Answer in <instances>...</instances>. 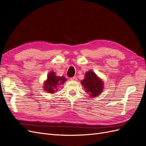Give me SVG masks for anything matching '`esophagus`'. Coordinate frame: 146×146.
Returning <instances> with one entry per match:
<instances>
[{"label":"esophagus","mask_w":146,"mask_h":146,"mask_svg":"<svg viewBox=\"0 0 146 146\" xmlns=\"http://www.w3.org/2000/svg\"><path fill=\"white\" fill-rule=\"evenodd\" d=\"M70 80H72V81H77V78L76 77H71L70 78Z\"/></svg>","instance_id":"34e87169"}]
</instances>
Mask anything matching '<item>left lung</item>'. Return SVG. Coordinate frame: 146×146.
<instances>
[{
	"mask_svg": "<svg viewBox=\"0 0 146 146\" xmlns=\"http://www.w3.org/2000/svg\"><path fill=\"white\" fill-rule=\"evenodd\" d=\"M81 82L85 91L91 97L98 96L103 91L102 80L91 70L86 73L85 78Z\"/></svg>",
	"mask_w": 146,
	"mask_h": 146,
	"instance_id": "8db88e82",
	"label": "left lung"
}]
</instances>
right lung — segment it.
Here are the masks:
<instances>
[{
    "label": "right lung",
    "instance_id": "add662e5",
    "mask_svg": "<svg viewBox=\"0 0 146 146\" xmlns=\"http://www.w3.org/2000/svg\"><path fill=\"white\" fill-rule=\"evenodd\" d=\"M66 81L64 77H58L55 75L54 72L48 73L47 80L44 82V90L51 94L55 93V92L58 91V86Z\"/></svg>",
    "mask_w": 146,
    "mask_h": 146
}]
</instances>
